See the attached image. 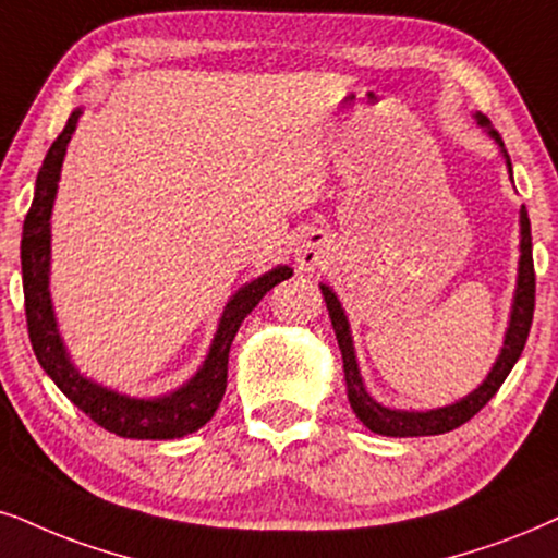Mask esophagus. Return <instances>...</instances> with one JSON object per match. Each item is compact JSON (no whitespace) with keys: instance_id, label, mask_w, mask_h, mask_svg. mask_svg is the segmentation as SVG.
Listing matches in <instances>:
<instances>
[{"instance_id":"1","label":"esophagus","mask_w":558,"mask_h":558,"mask_svg":"<svg viewBox=\"0 0 558 558\" xmlns=\"http://www.w3.org/2000/svg\"><path fill=\"white\" fill-rule=\"evenodd\" d=\"M331 255V242L324 231H306L299 239V246H295V263H299L303 270H316L327 263Z\"/></svg>"}]
</instances>
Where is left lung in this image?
I'll use <instances>...</instances> for the list:
<instances>
[{"label": "left lung", "instance_id": "left-lung-1", "mask_svg": "<svg viewBox=\"0 0 558 558\" xmlns=\"http://www.w3.org/2000/svg\"><path fill=\"white\" fill-rule=\"evenodd\" d=\"M476 123L486 129L492 138L497 141L499 149H502L507 159V169L512 174L510 157H507L502 141H499V133L492 129L489 118L476 112ZM324 301H327V312L331 319V327H335L337 344L342 350V368H344V384H348V399L352 412L357 414V420L363 422L371 433L389 435V437H422V435H442L450 433V429L461 427L463 422H469L474 414L482 409L486 401H489L499 391V386L505 384V378L510 376L512 365L518 363L520 352L525 348L527 331H531L533 324V308H535V270H533V244H531V218H527L525 206L520 208V267H518V288H514L512 299V312H510V324H507L502 350H499L497 363L492 365L489 376L482 380V386L469 393V397L458 399L456 404L427 409V412H407V409H391L384 407L376 401L365 389L361 368H357L355 361V348H352V335L348 316H344V308L340 299H337L335 291L329 286H319Z\"/></svg>", "mask_w": 558, "mask_h": 558}]
</instances>
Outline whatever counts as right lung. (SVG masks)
<instances>
[{"label": "right lung", "instance_id": "obj_1", "mask_svg": "<svg viewBox=\"0 0 558 558\" xmlns=\"http://www.w3.org/2000/svg\"><path fill=\"white\" fill-rule=\"evenodd\" d=\"M82 108L69 116L66 125L48 149L44 167H40L38 180H35L33 206L27 210L23 223V244H20V259H23V291H25V316L27 331H31V344L40 368L53 378V384L74 401L92 422L133 440H172L201 429L214 417L221 404L223 391H227V371H229V350L234 342L244 316L263 301V295L278 286L280 280L291 278L293 270L288 265L272 267L270 272L259 275L257 280L231 295L223 308L221 322L210 342V350L201 368L187 384L178 391L157 399H136L125 397L108 389V386L95 384L76 371L69 357L66 344L61 340L59 324H56L51 291H48V267H51V210L59 190L63 154H66L72 133L80 123Z\"/></svg>", "mask_w": 558, "mask_h": 558}]
</instances>
